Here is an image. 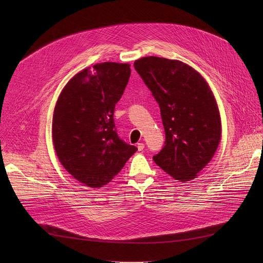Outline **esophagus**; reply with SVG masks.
I'll list each match as a JSON object with an SVG mask.
<instances>
[{
	"label": "esophagus",
	"mask_w": 263,
	"mask_h": 263,
	"mask_svg": "<svg viewBox=\"0 0 263 263\" xmlns=\"http://www.w3.org/2000/svg\"><path fill=\"white\" fill-rule=\"evenodd\" d=\"M144 148H145V145L143 143L137 144V149H139V151H142Z\"/></svg>",
	"instance_id": "34e87169"
}]
</instances>
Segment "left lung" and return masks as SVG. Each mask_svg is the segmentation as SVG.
<instances>
[{"label":"left lung","mask_w":263,"mask_h":263,"mask_svg":"<svg viewBox=\"0 0 263 263\" xmlns=\"http://www.w3.org/2000/svg\"><path fill=\"white\" fill-rule=\"evenodd\" d=\"M161 110L165 143L154 161L189 181L210 162L220 141V118L204 79L189 65L157 57L134 62Z\"/></svg>","instance_id":"1"}]
</instances>
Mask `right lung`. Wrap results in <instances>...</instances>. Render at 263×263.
Segmentation results:
<instances>
[{
    "instance_id": "1",
    "label": "right lung",
    "mask_w": 263,
    "mask_h": 263,
    "mask_svg": "<svg viewBox=\"0 0 263 263\" xmlns=\"http://www.w3.org/2000/svg\"><path fill=\"white\" fill-rule=\"evenodd\" d=\"M130 74L129 64L93 65L68 82L55 105V151L65 170L87 186L107 184L137 150L120 139L114 122Z\"/></svg>"
}]
</instances>
